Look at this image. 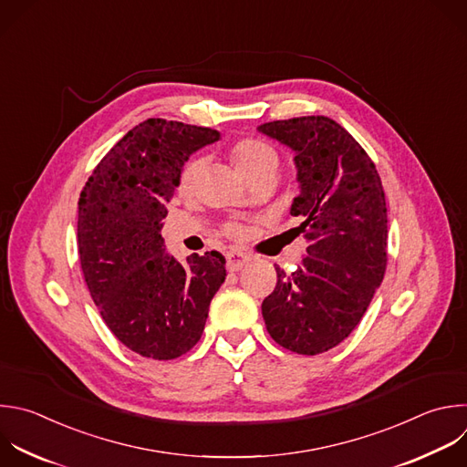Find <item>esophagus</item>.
<instances>
[{
    "mask_svg": "<svg viewBox=\"0 0 467 467\" xmlns=\"http://www.w3.org/2000/svg\"><path fill=\"white\" fill-rule=\"evenodd\" d=\"M225 256H227V269L229 271H238L251 260V254H247L244 251H238V249L227 251Z\"/></svg>",
    "mask_w": 467,
    "mask_h": 467,
    "instance_id": "1",
    "label": "esophagus"
}]
</instances>
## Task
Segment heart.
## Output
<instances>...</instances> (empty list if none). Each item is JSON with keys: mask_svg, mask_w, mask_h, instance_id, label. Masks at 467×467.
<instances>
[{"mask_svg": "<svg viewBox=\"0 0 467 467\" xmlns=\"http://www.w3.org/2000/svg\"><path fill=\"white\" fill-rule=\"evenodd\" d=\"M231 160L236 165V169L247 180H251V178H254L262 172L275 171L276 163H278V155H276L275 148L271 144H267L265 140H260V139H254V137H245V139H240L233 144ZM202 167H203L202 158H192L183 165V169L180 172V178H178V192L180 194L187 196L194 191L196 182H198L200 172H202ZM225 233L231 234V236H236L240 233V229L234 227V225H229L225 229Z\"/></svg>", "mask_w": 467, "mask_h": 467, "instance_id": "obj_1", "label": "heart"}]
</instances>
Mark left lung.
<instances>
[{
  "mask_svg": "<svg viewBox=\"0 0 467 467\" xmlns=\"http://www.w3.org/2000/svg\"><path fill=\"white\" fill-rule=\"evenodd\" d=\"M262 133L295 150L307 256L293 273L276 269L262 302L269 336L284 348L317 356L359 325L387 269V203L381 178L363 146L325 115L265 122Z\"/></svg>",
  "mask_w": 467,
  "mask_h": 467,
  "instance_id": "8db88e82",
  "label": "left lung"
}]
</instances>
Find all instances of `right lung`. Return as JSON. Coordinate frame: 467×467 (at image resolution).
<instances>
[{"mask_svg":"<svg viewBox=\"0 0 467 467\" xmlns=\"http://www.w3.org/2000/svg\"><path fill=\"white\" fill-rule=\"evenodd\" d=\"M213 128L148 119L93 169L78 198V256L111 334L150 359H176L202 337L225 280L218 251L180 264L161 238L167 203L189 155L218 140Z\"/></svg>","mask_w":467,"mask_h":467,"instance_id":"right-lung-1","label":"right lung"}]
</instances>
